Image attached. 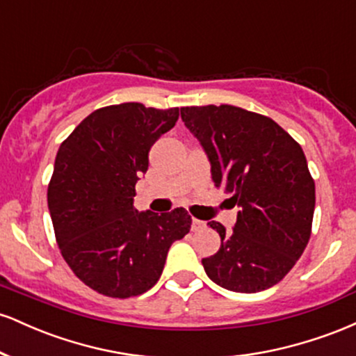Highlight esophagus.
Masks as SVG:
<instances>
[{
    "instance_id": "34e87169",
    "label": "esophagus",
    "mask_w": 356,
    "mask_h": 356,
    "mask_svg": "<svg viewBox=\"0 0 356 356\" xmlns=\"http://www.w3.org/2000/svg\"><path fill=\"white\" fill-rule=\"evenodd\" d=\"M206 227V222L204 220H199V219H192V231H201Z\"/></svg>"
}]
</instances>
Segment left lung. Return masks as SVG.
Returning a JSON list of instances; mask_svg holds the SVG:
<instances>
[{"instance_id": "1", "label": "left lung", "mask_w": 356, "mask_h": 356, "mask_svg": "<svg viewBox=\"0 0 356 356\" xmlns=\"http://www.w3.org/2000/svg\"><path fill=\"white\" fill-rule=\"evenodd\" d=\"M184 125L211 162L216 187L238 206L232 232L207 222L220 236L206 275L236 293H257L280 283L303 254L314 212V181L303 149L275 120L232 107H182Z\"/></svg>"}]
</instances>
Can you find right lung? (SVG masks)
Wrapping results in <instances>:
<instances>
[{"label": "right lung", "instance_id": "1", "mask_svg": "<svg viewBox=\"0 0 356 356\" xmlns=\"http://www.w3.org/2000/svg\"><path fill=\"white\" fill-rule=\"evenodd\" d=\"M179 118L137 102L92 112L61 142L48 209L61 256L100 295L130 298L157 283L174 241L191 229L184 207L155 214L134 207L149 150Z\"/></svg>", "mask_w": 356, "mask_h": 356}]
</instances>
